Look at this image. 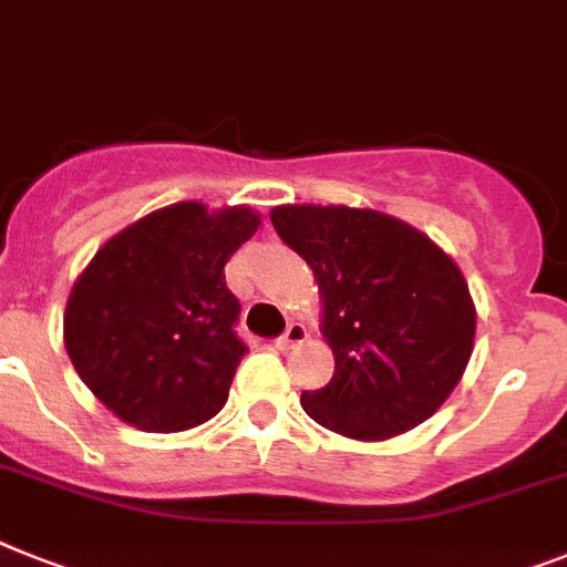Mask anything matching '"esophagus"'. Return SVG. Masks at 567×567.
<instances>
[{"label":"esophagus","instance_id":"34e87169","mask_svg":"<svg viewBox=\"0 0 567 567\" xmlns=\"http://www.w3.org/2000/svg\"><path fill=\"white\" fill-rule=\"evenodd\" d=\"M301 341H307V327L298 324V321H292V324L287 327V333L278 339V350H292V348H298Z\"/></svg>","mask_w":567,"mask_h":567}]
</instances>
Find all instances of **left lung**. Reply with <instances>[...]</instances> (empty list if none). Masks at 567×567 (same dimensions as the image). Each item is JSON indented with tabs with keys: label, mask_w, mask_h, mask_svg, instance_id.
<instances>
[{
	"label": "left lung",
	"mask_w": 567,
	"mask_h": 567,
	"mask_svg": "<svg viewBox=\"0 0 567 567\" xmlns=\"http://www.w3.org/2000/svg\"><path fill=\"white\" fill-rule=\"evenodd\" d=\"M275 231L321 295L333 379L303 411L350 441H388L441 409L475 348V301L457 264L420 228L373 208L278 205Z\"/></svg>",
	"instance_id": "left-lung-1"
}]
</instances>
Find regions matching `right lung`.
Returning a JSON list of instances; mask_svg holds the SVG:
<instances>
[{
  "instance_id": "1",
  "label": "right lung",
  "mask_w": 567,
  "mask_h": 567,
  "mask_svg": "<svg viewBox=\"0 0 567 567\" xmlns=\"http://www.w3.org/2000/svg\"><path fill=\"white\" fill-rule=\"evenodd\" d=\"M257 228L249 205L173 203L110 237L78 275L65 353L115 417L171 434L226 405L246 353L226 264Z\"/></svg>"
}]
</instances>
